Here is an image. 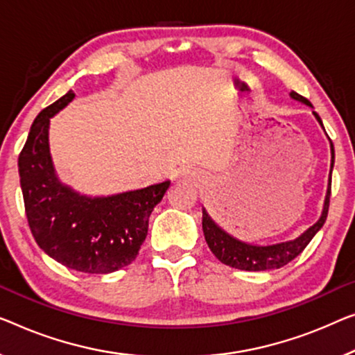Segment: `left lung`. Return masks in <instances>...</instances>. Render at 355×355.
I'll return each mask as SVG.
<instances>
[{
	"instance_id": "1",
	"label": "left lung",
	"mask_w": 355,
	"mask_h": 355,
	"mask_svg": "<svg viewBox=\"0 0 355 355\" xmlns=\"http://www.w3.org/2000/svg\"><path fill=\"white\" fill-rule=\"evenodd\" d=\"M290 97L303 102L309 107H313L308 98H304L303 95L290 92ZM315 119L322 124L320 116L313 111ZM331 148V168L335 164V148L330 140ZM330 194H331V171H330V180H329V189H327L324 210H322L320 218L317 220V223L311 226L309 230H306L300 237H296L293 241L280 242V244L274 245H252L247 242H242L239 239L230 236L228 232L223 231L214 220L210 218L205 209H202V231L207 241V245L211 250V253L218 258L221 263L228 264L231 268L241 269V271H266V269H279L285 266V264L295 260L301 252L304 250L306 245L313 241V237L317 234L322 226H324L327 215H329V205H330Z\"/></svg>"
}]
</instances>
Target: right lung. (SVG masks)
<instances>
[{"label": "right lung", "instance_id": "1", "mask_svg": "<svg viewBox=\"0 0 355 355\" xmlns=\"http://www.w3.org/2000/svg\"><path fill=\"white\" fill-rule=\"evenodd\" d=\"M68 92L31 124L19 155L25 214L36 244L63 266L108 274L135 260L148 234V220L171 182L108 198H87L59 182L49 153V123L71 102Z\"/></svg>", "mask_w": 355, "mask_h": 355}]
</instances>
